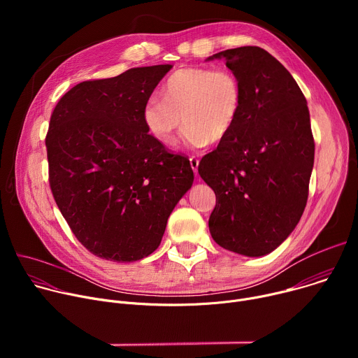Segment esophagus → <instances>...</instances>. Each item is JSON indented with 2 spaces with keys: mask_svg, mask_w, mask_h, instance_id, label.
<instances>
[{
  "mask_svg": "<svg viewBox=\"0 0 358 358\" xmlns=\"http://www.w3.org/2000/svg\"><path fill=\"white\" fill-rule=\"evenodd\" d=\"M189 164H191V169L195 174H198V164H199V160L196 157H189Z\"/></svg>",
  "mask_w": 358,
  "mask_h": 358,
  "instance_id": "34e87169",
  "label": "esophagus"
}]
</instances>
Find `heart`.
Here are the masks:
<instances>
[{
  "instance_id": "1",
  "label": "heart",
  "mask_w": 358,
  "mask_h": 358,
  "mask_svg": "<svg viewBox=\"0 0 358 358\" xmlns=\"http://www.w3.org/2000/svg\"><path fill=\"white\" fill-rule=\"evenodd\" d=\"M162 97L151 96L143 108V120L159 143L170 147L184 129L192 147L220 143L234 130L243 103V89L235 72L227 68H182L169 76Z\"/></svg>"
}]
</instances>
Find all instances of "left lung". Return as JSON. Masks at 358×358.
<instances>
[{"instance_id":"8db88e82","label":"left lung","mask_w":358,"mask_h":358,"mask_svg":"<svg viewBox=\"0 0 358 358\" xmlns=\"http://www.w3.org/2000/svg\"><path fill=\"white\" fill-rule=\"evenodd\" d=\"M221 57L242 83L243 103L234 130L198 164L217 196L210 232L228 250L262 257L289 236L308 202L310 115L293 76L265 49L241 46L213 58Z\"/></svg>"}]
</instances>
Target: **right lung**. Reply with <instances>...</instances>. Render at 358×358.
Masks as SVG:
<instances>
[{
	"label": "right lung",
	"mask_w": 358,
	"mask_h": 358,
	"mask_svg": "<svg viewBox=\"0 0 358 358\" xmlns=\"http://www.w3.org/2000/svg\"><path fill=\"white\" fill-rule=\"evenodd\" d=\"M171 68L80 82L50 116V191L76 239L101 259L134 262L155 252L192 185L189 160L148 134L143 120L144 103Z\"/></svg>",
	"instance_id": "right-lung-1"
}]
</instances>
